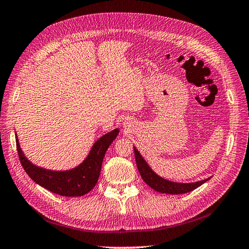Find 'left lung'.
Instances as JSON below:
<instances>
[{"label":"left lung","instance_id":"obj_1","mask_svg":"<svg viewBox=\"0 0 249 249\" xmlns=\"http://www.w3.org/2000/svg\"><path fill=\"white\" fill-rule=\"evenodd\" d=\"M134 153H135V159H136L137 168L139 170L140 176L142 179L153 189L157 192L160 193H166V194H183L190 192L194 189H196L197 187L206 183L209 178L198 180L195 183H176L171 182V180L165 179L158 176L154 170L148 166V164L143 159V157L140 155V153L137 150V148L134 146Z\"/></svg>","mask_w":249,"mask_h":249}]
</instances>
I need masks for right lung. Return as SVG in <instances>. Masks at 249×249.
<instances>
[{"mask_svg":"<svg viewBox=\"0 0 249 249\" xmlns=\"http://www.w3.org/2000/svg\"><path fill=\"white\" fill-rule=\"evenodd\" d=\"M118 133L119 130L115 129L97 139L86 159L79 166L65 171L44 169L30 162L21 152L18 136L17 148L22 168L36 184L62 196H82L96 185L105 154Z\"/></svg>","mask_w":249,"mask_h":249,"instance_id":"1","label":"right lung"}]
</instances>
